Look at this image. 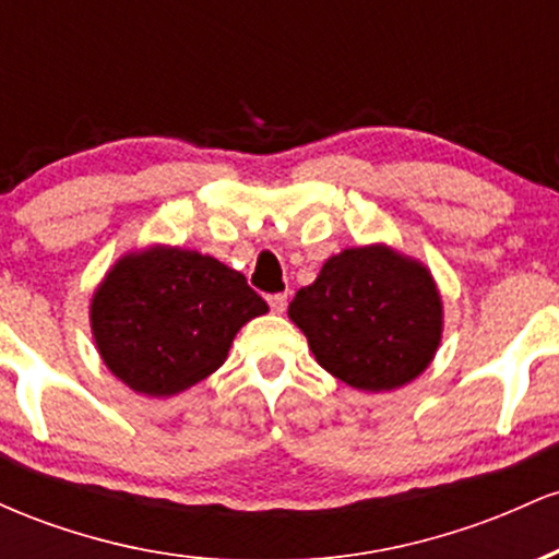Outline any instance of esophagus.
<instances>
[{
    "label": "esophagus",
    "instance_id": "esophagus-1",
    "mask_svg": "<svg viewBox=\"0 0 559 559\" xmlns=\"http://www.w3.org/2000/svg\"><path fill=\"white\" fill-rule=\"evenodd\" d=\"M267 305H271L273 312H284L288 305V297L286 294H271V297H267Z\"/></svg>",
    "mask_w": 559,
    "mask_h": 559
}]
</instances>
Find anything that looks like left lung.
I'll use <instances>...</instances> for the list:
<instances>
[{
    "label": "left lung",
    "mask_w": 559,
    "mask_h": 559,
    "mask_svg": "<svg viewBox=\"0 0 559 559\" xmlns=\"http://www.w3.org/2000/svg\"><path fill=\"white\" fill-rule=\"evenodd\" d=\"M288 318L331 376L365 391L413 381L441 338L433 278L386 247L344 249L331 258L316 284L299 288Z\"/></svg>",
    "instance_id": "obj_1"
}]
</instances>
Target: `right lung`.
Instances as JSON below:
<instances>
[{
  "instance_id": "1",
  "label": "right lung",
  "mask_w": 559,
  "mask_h": 559,
  "mask_svg": "<svg viewBox=\"0 0 559 559\" xmlns=\"http://www.w3.org/2000/svg\"><path fill=\"white\" fill-rule=\"evenodd\" d=\"M267 312L241 273L207 254L155 247L107 273L92 301L99 355L139 394L170 396L215 373L236 331Z\"/></svg>"
}]
</instances>
